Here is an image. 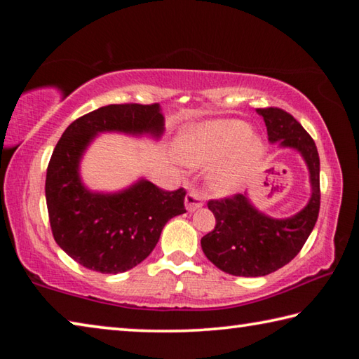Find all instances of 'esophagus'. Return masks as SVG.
<instances>
[{
	"instance_id": "esophagus-1",
	"label": "esophagus",
	"mask_w": 359,
	"mask_h": 359,
	"mask_svg": "<svg viewBox=\"0 0 359 359\" xmlns=\"http://www.w3.org/2000/svg\"><path fill=\"white\" fill-rule=\"evenodd\" d=\"M185 205H187V210L188 212H194L199 208H203L204 205V198L203 194H199L198 191H188L187 196H185Z\"/></svg>"
}]
</instances>
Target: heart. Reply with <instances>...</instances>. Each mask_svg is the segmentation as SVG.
Wrapping results in <instances>:
<instances>
[{
    "label": "heart",
    "instance_id": "heart-1",
    "mask_svg": "<svg viewBox=\"0 0 359 359\" xmlns=\"http://www.w3.org/2000/svg\"><path fill=\"white\" fill-rule=\"evenodd\" d=\"M175 154L188 166L210 169L209 182L215 191L238 190L259 165L264 142L250 135V126L238 118H218L188 126L175 142Z\"/></svg>",
    "mask_w": 359,
    "mask_h": 359
}]
</instances>
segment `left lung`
Here are the masks:
<instances>
[{
	"label": "left lung",
	"instance_id": "1",
	"mask_svg": "<svg viewBox=\"0 0 359 359\" xmlns=\"http://www.w3.org/2000/svg\"><path fill=\"white\" fill-rule=\"evenodd\" d=\"M257 112L264 120L269 142L296 150L306 161L311 199L306 208L287 218L266 215L255 208L247 193L208 203L217 223L201 239L203 252L218 269L239 277L267 276L288 264L306 244L320 212V158L313 139L282 109Z\"/></svg>",
	"mask_w": 359,
	"mask_h": 359
}]
</instances>
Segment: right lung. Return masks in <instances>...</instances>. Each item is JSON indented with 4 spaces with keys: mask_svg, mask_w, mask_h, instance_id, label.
<instances>
[{
    "mask_svg": "<svg viewBox=\"0 0 359 359\" xmlns=\"http://www.w3.org/2000/svg\"><path fill=\"white\" fill-rule=\"evenodd\" d=\"M101 133L160 139V104H109L77 118L62 135L46 177L50 228L60 248L101 274H120L149 257L165 224L185 214V190L165 191L145 179L114 193L83 185L81 161Z\"/></svg>",
    "mask_w": 359,
    "mask_h": 359,
    "instance_id": "right-lung-1",
    "label": "right lung"
}]
</instances>
